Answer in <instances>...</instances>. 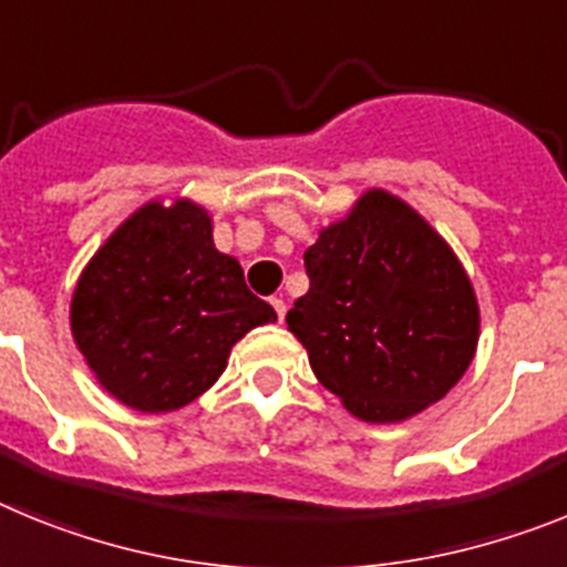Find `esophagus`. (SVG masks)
Returning a JSON list of instances; mask_svg holds the SVG:
<instances>
[{
  "mask_svg": "<svg viewBox=\"0 0 567 567\" xmlns=\"http://www.w3.org/2000/svg\"><path fill=\"white\" fill-rule=\"evenodd\" d=\"M270 305H274V311H277L279 322H282L285 311H288V305H285V299H282V297H274V299H270Z\"/></svg>",
  "mask_w": 567,
  "mask_h": 567,
  "instance_id": "1",
  "label": "esophagus"
}]
</instances>
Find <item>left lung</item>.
<instances>
[{"label": "left lung", "instance_id": "obj_1", "mask_svg": "<svg viewBox=\"0 0 567 567\" xmlns=\"http://www.w3.org/2000/svg\"><path fill=\"white\" fill-rule=\"evenodd\" d=\"M311 288L285 322L317 379L365 422H402L440 402L480 342L465 268L400 196L371 188L305 250Z\"/></svg>", "mask_w": 567, "mask_h": 567}]
</instances>
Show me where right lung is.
Wrapping results in <instances>:
<instances>
[{"label":"right lung","instance_id":"add662e5","mask_svg":"<svg viewBox=\"0 0 567 567\" xmlns=\"http://www.w3.org/2000/svg\"><path fill=\"white\" fill-rule=\"evenodd\" d=\"M277 311L219 254L208 210L147 202L93 254L71 299L73 342L111 396L142 413L188 405Z\"/></svg>","mask_w":567,"mask_h":567}]
</instances>
